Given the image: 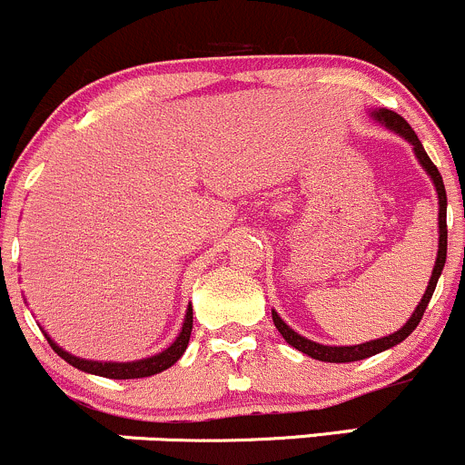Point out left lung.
Segmentation results:
<instances>
[{
	"instance_id": "8db88e82",
	"label": "left lung",
	"mask_w": 465,
	"mask_h": 465,
	"mask_svg": "<svg viewBox=\"0 0 465 465\" xmlns=\"http://www.w3.org/2000/svg\"><path fill=\"white\" fill-rule=\"evenodd\" d=\"M375 117H378L384 126H389L391 131L400 133L404 140L411 142L413 151H416V158L420 160V164L425 167V172L430 173V178L434 181L436 192H439V255H436V264H434V271H431V280H430V284H427L425 296H422V301L418 302L416 312H413L411 319H409L407 323L398 330V332L389 334V337L360 343V346H321V343L310 341V339H305V337H301L298 332H293V330L289 328V325L284 323V321L280 319L275 312H271V314H273L275 328H278V332L282 334L284 341H287L289 346L296 348V351L310 355L312 360H319V361L346 364V361L366 360V357L378 355V352L387 351V348H393L395 343L404 341V339H407L409 334L416 330V325L420 323L422 314H425L427 305H430L431 293H434V289H436V282H439V278H440V271H443V266H445V255H448V223H445V213H448V196H445V185H443V178H440L439 169H436V164L431 163L430 155L425 153V149H422L420 140H418V135L413 133V128L409 126V124L404 122L398 113H393V110H380V113H375Z\"/></svg>"
}]
</instances>
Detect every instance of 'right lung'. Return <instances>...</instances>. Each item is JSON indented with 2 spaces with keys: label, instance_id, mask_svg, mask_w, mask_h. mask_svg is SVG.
<instances>
[{
  "label": "right lung",
  "instance_id": "obj_1",
  "mask_svg": "<svg viewBox=\"0 0 465 465\" xmlns=\"http://www.w3.org/2000/svg\"><path fill=\"white\" fill-rule=\"evenodd\" d=\"M190 334H192V307L187 310L185 323H183L181 334H178V339L167 348V351L160 352V355H155V357H146V360H140V361H126V364H117V361L78 360V357L70 355V352H65L63 348H58L56 343L47 337V334H45V337H47L49 346H52L54 351H56L58 355L67 361V364H72L78 371H85V373H92V375H101V378L135 380V378H149V375H155V373H160V371H164V369H169V366L176 364V361L183 357V352H185L187 343H190Z\"/></svg>",
  "mask_w": 465,
  "mask_h": 465
}]
</instances>
